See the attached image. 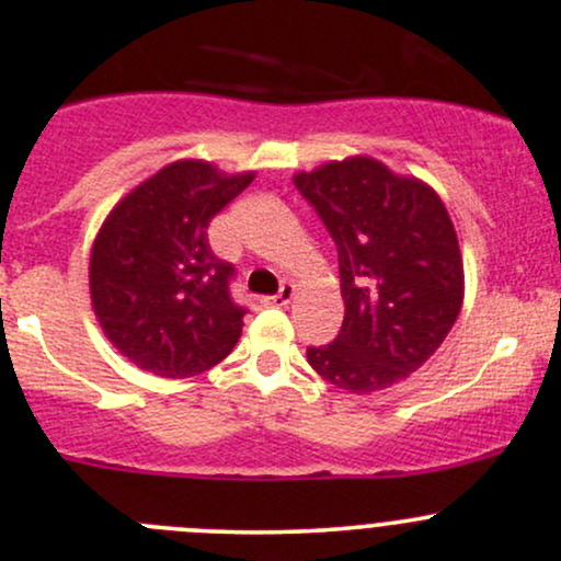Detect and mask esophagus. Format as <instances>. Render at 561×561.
<instances>
[{
  "instance_id": "esophagus-1",
  "label": "esophagus",
  "mask_w": 561,
  "mask_h": 561,
  "mask_svg": "<svg viewBox=\"0 0 561 561\" xmlns=\"http://www.w3.org/2000/svg\"><path fill=\"white\" fill-rule=\"evenodd\" d=\"M293 298H295V285H293V282H282L279 293L263 298V306H287V302Z\"/></svg>"
}]
</instances>
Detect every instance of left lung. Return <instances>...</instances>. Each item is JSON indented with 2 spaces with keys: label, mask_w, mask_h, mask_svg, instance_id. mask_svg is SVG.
Listing matches in <instances>:
<instances>
[{
  "label": "left lung",
  "mask_w": 561,
  "mask_h": 561,
  "mask_svg": "<svg viewBox=\"0 0 561 561\" xmlns=\"http://www.w3.org/2000/svg\"><path fill=\"white\" fill-rule=\"evenodd\" d=\"M337 244L345 319L308 364L334 388L375 392L427 362L465 300L454 224L433 186L375 158L332 160L295 173Z\"/></svg>",
  "instance_id": "left-lung-1"
}]
</instances>
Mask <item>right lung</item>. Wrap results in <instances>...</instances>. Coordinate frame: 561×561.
I'll list each match as a JSON object with an SVG mask.
<instances>
[{"mask_svg":"<svg viewBox=\"0 0 561 561\" xmlns=\"http://www.w3.org/2000/svg\"><path fill=\"white\" fill-rule=\"evenodd\" d=\"M255 173L227 176L176 160L111 210L92 244L89 293L107 340L139 369L195 377L229 356L242 334L231 300L234 266L208 244V224Z\"/></svg>","mask_w":561,"mask_h":561,"instance_id":"obj_1","label":"right lung"}]
</instances>
